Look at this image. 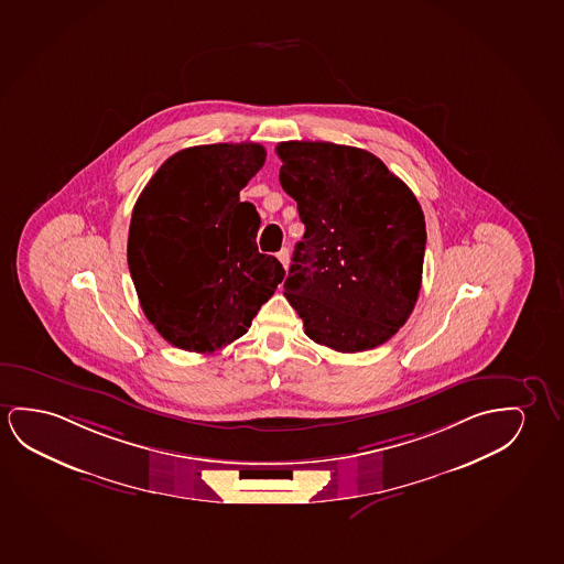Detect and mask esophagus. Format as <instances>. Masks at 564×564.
I'll return each mask as SVG.
<instances>
[{
    "instance_id": "1",
    "label": "esophagus",
    "mask_w": 564,
    "mask_h": 564,
    "mask_svg": "<svg viewBox=\"0 0 564 564\" xmlns=\"http://www.w3.org/2000/svg\"><path fill=\"white\" fill-rule=\"evenodd\" d=\"M278 260L281 261V265L286 270V265H289V250H286V248L279 250Z\"/></svg>"
}]
</instances>
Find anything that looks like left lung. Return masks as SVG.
Segmentation results:
<instances>
[{"instance_id": "8db88e82", "label": "left lung", "mask_w": 564, "mask_h": 564, "mask_svg": "<svg viewBox=\"0 0 564 564\" xmlns=\"http://www.w3.org/2000/svg\"><path fill=\"white\" fill-rule=\"evenodd\" d=\"M279 182L299 207L285 296L312 341L339 352L386 344L423 279L425 215L413 192L365 149L327 141L279 143Z\"/></svg>"}]
</instances>
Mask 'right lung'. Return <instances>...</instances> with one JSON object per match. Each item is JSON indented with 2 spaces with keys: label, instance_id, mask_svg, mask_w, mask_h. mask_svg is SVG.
Returning <instances> with one entry per match:
<instances>
[{
  "label": "right lung",
  "instance_id": "add662e5",
  "mask_svg": "<svg viewBox=\"0 0 564 564\" xmlns=\"http://www.w3.org/2000/svg\"><path fill=\"white\" fill-rule=\"evenodd\" d=\"M265 163L260 143L182 149L131 213L128 265L139 303L169 344L213 352L248 332L285 270L260 253V215L240 202Z\"/></svg>",
  "mask_w": 564,
  "mask_h": 564
}]
</instances>
